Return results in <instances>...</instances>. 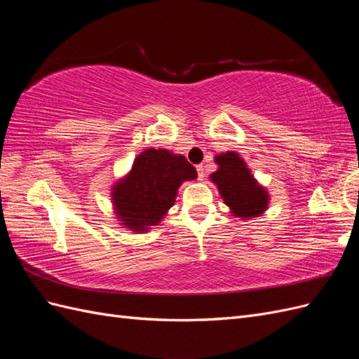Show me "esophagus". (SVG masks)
Listing matches in <instances>:
<instances>
[{"mask_svg":"<svg viewBox=\"0 0 359 359\" xmlns=\"http://www.w3.org/2000/svg\"><path fill=\"white\" fill-rule=\"evenodd\" d=\"M196 170H198L199 180H203V177H205V166H203V165H198V166H196Z\"/></svg>","mask_w":359,"mask_h":359,"instance_id":"1","label":"esophagus"}]
</instances>
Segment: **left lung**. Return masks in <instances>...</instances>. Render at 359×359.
<instances>
[{"label":"left lung","mask_w":359,"mask_h":359,"mask_svg":"<svg viewBox=\"0 0 359 359\" xmlns=\"http://www.w3.org/2000/svg\"><path fill=\"white\" fill-rule=\"evenodd\" d=\"M215 163L219 169L210 178L217 184L220 196L232 214L243 219H253L262 214L268 206V193L253 178L245 161L236 153L227 151L226 154L215 156Z\"/></svg>","instance_id":"8db88e82"}]
</instances>
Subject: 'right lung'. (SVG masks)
I'll list each match as a JSON object with an SVG mask.
<instances>
[{"mask_svg":"<svg viewBox=\"0 0 359 359\" xmlns=\"http://www.w3.org/2000/svg\"><path fill=\"white\" fill-rule=\"evenodd\" d=\"M196 177V169L184 156H175L168 149L144 151L135 158L128 175L112 189L119 222L135 232H147L175 203L181 184Z\"/></svg>","mask_w":359,"mask_h":359,"instance_id":"1","label":"right lung"}]
</instances>
